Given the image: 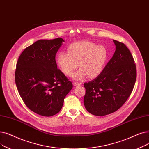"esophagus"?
Here are the masks:
<instances>
[{"label": "esophagus", "instance_id": "1", "mask_svg": "<svg viewBox=\"0 0 149 149\" xmlns=\"http://www.w3.org/2000/svg\"><path fill=\"white\" fill-rule=\"evenodd\" d=\"M74 85L75 86H81V83H79V82H75L74 83Z\"/></svg>", "mask_w": 149, "mask_h": 149}]
</instances>
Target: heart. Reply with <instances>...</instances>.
<instances>
[{
  "instance_id": "obj_1",
  "label": "heart",
  "mask_w": 149,
  "mask_h": 149,
  "mask_svg": "<svg viewBox=\"0 0 149 149\" xmlns=\"http://www.w3.org/2000/svg\"><path fill=\"white\" fill-rule=\"evenodd\" d=\"M67 51L68 54L60 52L57 55L56 64L63 74L70 76L79 64L80 69L73 75L75 80H80L86 75L90 79L98 76L104 68L108 56L104 46L88 41L70 44Z\"/></svg>"
}]
</instances>
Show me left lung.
Returning <instances> with one entry per match:
<instances>
[{
  "instance_id": "obj_1",
  "label": "left lung",
  "mask_w": 149,
  "mask_h": 149,
  "mask_svg": "<svg viewBox=\"0 0 149 149\" xmlns=\"http://www.w3.org/2000/svg\"><path fill=\"white\" fill-rule=\"evenodd\" d=\"M115 52L102 72L93 80L83 84V102L86 110L103 116L119 109L130 97L136 80V68L125 45L113 40Z\"/></svg>"
}]
</instances>
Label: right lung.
Masks as SVG:
<instances>
[{"label":"right lung","mask_w":149,"mask_h":149,"mask_svg":"<svg viewBox=\"0 0 149 149\" xmlns=\"http://www.w3.org/2000/svg\"><path fill=\"white\" fill-rule=\"evenodd\" d=\"M64 41L61 38L40 40L19 56L15 83L19 95L30 110L43 116L61 110L72 83L57 68L56 54Z\"/></svg>","instance_id":"obj_1"}]
</instances>
